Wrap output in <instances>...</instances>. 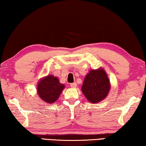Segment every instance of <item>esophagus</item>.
<instances>
[{"label":"esophagus","instance_id":"1","mask_svg":"<svg viewBox=\"0 0 146 146\" xmlns=\"http://www.w3.org/2000/svg\"><path fill=\"white\" fill-rule=\"evenodd\" d=\"M70 86L72 87V88H76L77 86V84L76 83V82H74V83H72L71 84H70Z\"/></svg>","mask_w":146,"mask_h":146}]
</instances>
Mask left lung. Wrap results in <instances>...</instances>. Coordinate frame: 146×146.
Segmentation results:
<instances>
[{
	"label": "left lung",
	"instance_id": "obj_1",
	"mask_svg": "<svg viewBox=\"0 0 146 146\" xmlns=\"http://www.w3.org/2000/svg\"><path fill=\"white\" fill-rule=\"evenodd\" d=\"M110 88V80L102 68L90 70L85 77L82 91L88 100L99 102L107 96Z\"/></svg>",
	"mask_w": 146,
	"mask_h": 146
}]
</instances>
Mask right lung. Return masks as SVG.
I'll list each match as a JSON object with an SVG mask.
<instances>
[{"instance_id":"right-lung-1","label":"right lung","mask_w":146,"mask_h":146,"mask_svg":"<svg viewBox=\"0 0 146 146\" xmlns=\"http://www.w3.org/2000/svg\"><path fill=\"white\" fill-rule=\"evenodd\" d=\"M64 88V85L61 84L56 77L50 75L39 82L37 91L42 100L51 104L57 100Z\"/></svg>"}]
</instances>
